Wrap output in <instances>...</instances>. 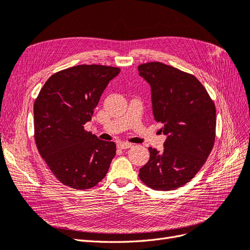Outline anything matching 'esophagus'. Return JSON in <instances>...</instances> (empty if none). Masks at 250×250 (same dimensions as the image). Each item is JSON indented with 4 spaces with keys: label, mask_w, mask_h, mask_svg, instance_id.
<instances>
[{
    "label": "esophagus",
    "mask_w": 250,
    "mask_h": 250,
    "mask_svg": "<svg viewBox=\"0 0 250 250\" xmlns=\"http://www.w3.org/2000/svg\"><path fill=\"white\" fill-rule=\"evenodd\" d=\"M117 146L121 149H125V148H130L133 146L132 144H129V142H124V141H119L117 144Z\"/></svg>",
    "instance_id": "esophagus-1"
}]
</instances>
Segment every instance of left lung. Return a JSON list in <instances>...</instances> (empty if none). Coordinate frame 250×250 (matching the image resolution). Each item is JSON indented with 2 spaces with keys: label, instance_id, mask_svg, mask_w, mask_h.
Instances as JSON below:
<instances>
[{
  "label": "left lung",
  "instance_id": "obj_1",
  "mask_svg": "<svg viewBox=\"0 0 250 250\" xmlns=\"http://www.w3.org/2000/svg\"><path fill=\"white\" fill-rule=\"evenodd\" d=\"M138 71L151 87L154 118L167 135L162 152L148 147L139 178L156 190L175 189L196 176L211 152L216 106L194 75L159 62L142 63Z\"/></svg>",
  "mask_w": 250,
  "mask_h": 250
}]
</instances>
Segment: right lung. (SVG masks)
Listing matches in <instances>:
<instances>
[{
	"label": "right lung",
	"mask_w": 250,
	"mask_h": 250,
	"mask_svg": "<svg viewBox=\"0 0 250 250\" xmlns=\"http://www.w3.org/2000/svg\"><path fill=\"white\" fill-rule=\"evenodd\" d=\"M119 68L71 67L49 77L34 103V139L56 179L76 189L95 187L116 155L113 141L98 139L83 125L91 120Z\"/></svg>",
	"instance_id": "right-lung-1"
}]
</instances>
